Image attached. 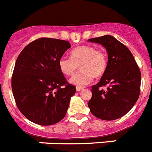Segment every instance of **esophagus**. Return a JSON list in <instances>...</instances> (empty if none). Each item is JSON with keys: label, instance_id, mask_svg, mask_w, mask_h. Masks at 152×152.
<instances>
[{"label": "esophagus", "instance_id": "obj_1", "mask_svg": "<svg viewBox=\"0 0 152 152\" xmlns=\"http://www.w3.org/2000/svg\"><path fill=\"white\" fill-rule=\"evenodd\" d=\"M83 89V87H80V86H76V91H81L82 89Z\"/></svg>", "mask_w": 152, "mask_h": 152}]
</instances>
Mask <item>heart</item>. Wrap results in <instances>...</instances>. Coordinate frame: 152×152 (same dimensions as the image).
Wrapping results in <instances>:
<instances>
[{"label": "heart", "instance_id": "obj_1", "mask_svg": "<svg viewBox=\"0 0 152 152\" xmlns=\"http://www.w3.org/2000/svg\"><path fill=\"white\" fill-rule=\"evenodd\" d=\"M80 64L81 70L71 77L69 82L77 86L83 87L91 83L95 76L105 73L108 66L107 54L103 49L92 45H83L72 49L70 57L62 56L58 61L59 69L66 76L72 75Z\"/></svg>", "mask_w": 152, "mask_h": 152}]
</instances>
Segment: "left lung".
<instances>
[{
	"instance_id": "8db88e82",
	"label": "left lung",
	"mask_w": 152,
	"mask_h": 152,
	"mask_svg": "<svg viewBox=\"0 0 152 152\" xmlns=\"http://www.w3.org/2000/svg\"><path fill=\"white\" fill-rule=\"evenodd\" d=\"M89 41L102 45L108 53V66L101 80L92 86L89 106L92 115L102 120L118 119L134 106L140 94L141 72L127 47L110 35ZM107 85L106 91L101 88Z\"/></svg>"
}]
</instances>
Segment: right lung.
Segmentation results:
<instances>
[{
	"instance_id": "1",
	"label": "right lung",
	"mask_w": 152,
	"mask_h": 152,
	"mask_svg": "<svg viewBox=\"0 0 152 152\" xmlns=\"http://www.w3.org/2000/svg\"><path fill=\"white\" fill-rule=\"evenodd\" d=\"M70 47L66 40L39 38L26 46L17 59L13 95L20 112L34 123L53 125L66 114L76 86L66 81L58 61Z\"/></svg>"
}]
</instances>
